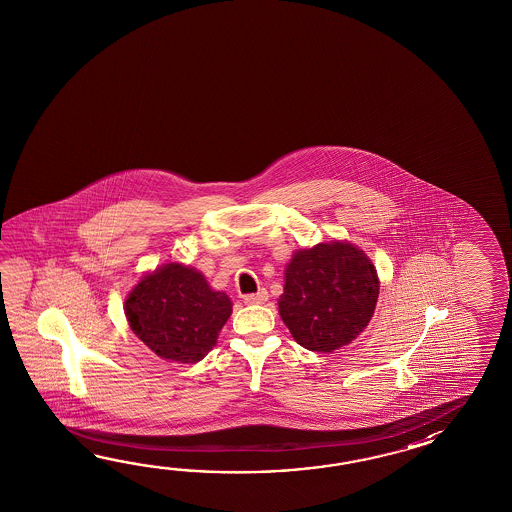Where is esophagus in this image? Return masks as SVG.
Segmentation results:
<instances>
[{"instance_id":"34e87169","label":"esophagus","mask_w":512,"mask_h":512,"mask_svg":"<svg viewBox=\"0 0 512 512\" xmlns=\"http://www.w3.org/2000/svg\"><path fill=\"white\" fill-rule=\"evenodd\" d=\"M267 300H269V294H267L265 289H261V291H258V293L247 294V296H243V302L249 305L265 304Z\"/></svg>"}]
</instances>
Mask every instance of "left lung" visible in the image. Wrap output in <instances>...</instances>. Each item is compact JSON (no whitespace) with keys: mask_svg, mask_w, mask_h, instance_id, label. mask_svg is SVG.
I'll return each mask as SVG.
<instances>
[{"mask_svg":"<svg viewBox=\"0 0 512 512\" xmlns=\"http://www.w3.org/2000/svg\"><path fill=\"white\" fill-rule=\"evenodd\" d=\"M379 298L370 258L348 241L294 252L278 300L283 324L309 351L331 353L359 337Z\"/></svg>","mask_w":512,"mask_h":512,"instance_id":"1","label":"left lung"}]
</instances>
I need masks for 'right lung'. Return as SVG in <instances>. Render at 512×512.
Wrapping results in <instances>:
<instances>
[{
    "instance_id": "1",
    "label": "right lung",
    "mask_w": 512,
    "mask_h": 512,
    "mask_svg": "<svg viewBox=\"0 0 512 512\" xmlns=\"http://www.w3.org/2000/svg\"><path fill=\"white\" fill-rule=\"evenodd\" d=\"M124 311L131 331L157 357L188 364L205 359L216 346L232 302L212 291L196 269L166 263L133 287Z\"/></svg>"
}]
</instances>
